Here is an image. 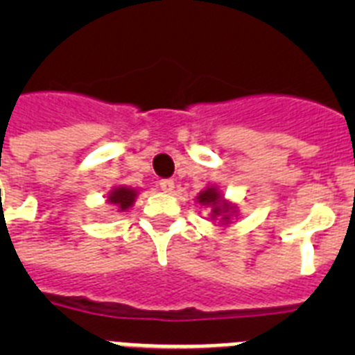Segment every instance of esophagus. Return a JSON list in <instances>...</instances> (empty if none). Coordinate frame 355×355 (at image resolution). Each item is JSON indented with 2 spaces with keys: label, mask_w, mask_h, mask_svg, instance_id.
<instances>
[{
  "label": "esophagus",
  "mask_w": 355,
  "mask_h": 355,
  "mask_svg": "<svg viewBox=\"0 0 355 355\" xmlns=\"http://www.w3.org/2000/svg\"><path fill=\"white\" fill-rule=\"evenodd\" d=\"M159 188H162L165 193H171L174 190V181L172 180H162L159 181Z\"/></svg>",
  "instance_id": "1"
}]
</instances>
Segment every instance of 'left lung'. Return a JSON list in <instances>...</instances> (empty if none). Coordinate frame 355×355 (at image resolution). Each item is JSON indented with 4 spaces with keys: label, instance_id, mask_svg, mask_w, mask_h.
<instances>
[{
    "label": "left lung",
    "instance_id": "8db88e82",
    "mask_svg": "<svg viewBox=\"0 0 355 355\" xmlns=\"http://www.w3.org/2000/svg\"><path fill=\"white\" fill-rule=\"evenodd\" d=\"M197 200H199L200 205L202 206H211V218H222V222H225L227 224L229 218H231V213H234V206L231 205V202H227V200L222 199L220 192L216 190L215 187H209L206 188V190H202V192L199 193V197H197Z\"/></svg>",
    "mask_w": 355,
    "mask_h": 355
}]
</instances>
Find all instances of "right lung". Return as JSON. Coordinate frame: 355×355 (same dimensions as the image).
<instances>
[{
  "instance_id": "1",
  "label": "right lung",
  "mask_w": 355,
  "mask_h": 355,
  "mask_svg": "<svg viewBox=\"0 0 355 355\" xmlns=\"http://www.w3.org/2000/svg\"><path fill=\"white\" fill-rule=\"evenodd\" d=\"M135 197H137V192H135L133 188H128V187H117L114 188L108 196V202L110 205L117 206L121 211L130 208L131 205L135 202Z\"/></svg>"
}]
</instances>
